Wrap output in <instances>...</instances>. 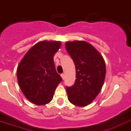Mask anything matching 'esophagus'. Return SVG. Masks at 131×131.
I'll return each instance as SVG.
<instances>
[{
	"label": "esophagus",
	"instance_id": "obj_1",
	"mask_svg": "<svg viewBox=\"0 0 131 131\" xmlns=\"http://www.w3.org/2000/svg\"><path fill=\"white\" fill-rule=\"evenodd\" d=\"M61 78H62V79H64V78H65V74H64V73H62V74H61Z\"/></svg>",
	"mask_w": 131,
	"mask_h": 131
}]
</instances>
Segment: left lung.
Here are the masks:
<instances>
[{
    "label": "left lung",
    "instance_id": "8db88e82",
    "mask_svg": "<svg viewBox=\"0 0 131 131\" xmlns=\"http://www.w3.org/2000/svg\"><path fill=\"white\" fill-rule=\"evenodd\" d=\"M66 48L74 61L76 72L74 85L66 88L68 100L74 105L85 107L95 99L102 88L106 74L105 60L85 41L66 42Z\"/></svg>",
    "mask_w": 131,
    "mask_h": 131
}]
</instances>
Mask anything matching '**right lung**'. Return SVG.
Listing matches in <instances>:
<instances>
[{"mask_svg":"<svg viewBox=\"0 0 131 131\" xmlns=\"http://www.w3.org/2000/svg\"><path fill=\"white\" fill-rule=\"evenodd\" d=\"M61 42L43 40L31 48L18 66L16 74L21 91L32 103L43 105L52 100L62 78L55 68L53 56Z\"/></svg>","mask_w":131,"mask_h":131,"instance_id":"obj_1","label":"right lung"}]
</instances>
